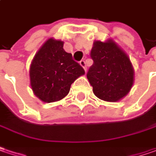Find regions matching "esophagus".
Wrapping results in <instances>:
<instances>
[{
  "label": "esophagus",
  "instance_id": "obj_1",
  "mask_svg": "<svg viewBox=\"0 0 156 156\" xmlns=\"http://www.w3.org/2000/svg\"><path fill=\"white\" fill-rule=\"evenodd\" d=\"M79 65H81V66L84 68V70H85V71H86V65H85V62L84 61V60H81V61L79 62Z\"/></svg>",
  "mask_w": 156,
  "mask_h": 156
}]
</instances>
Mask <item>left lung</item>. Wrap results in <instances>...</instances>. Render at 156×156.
<instances>
[{"mask_svg": "<svg viewBox=\"0 0 156 156\" xmlns=\"http://www.w3.org/2000/svg\"><path fill=\"white\" fill-rule=\"evenodd\" d=\"M93 60L87 79L96 97L117 102L126 97L134 82V70L130 58L112 39L94 41L91 51Z\"/></svg>", "mask_w": 156, "mask_h": 156, "instance_id": "8db88e82", "label": "left lung"}]
</instances>
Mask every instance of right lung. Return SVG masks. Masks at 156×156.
I'll use <instances>...</instances> for the list:
<instances>
[{
    "instance_id": "obj_1",
    "label": "right lung",
    "mask_w": 156,
    "mask_h": 156,
    "mask_svg": "<svg viewBox=\"0 0 156 156\" xmlns=\"http://www.w3.org/2000/svg\"><path fill=\"white\" fill-rule=\"evenodd\" d=\"M84 74L82 66L64 50V42L49 38L31 62V89L45 103L59 101L69 93L71 84Z\"/></svg>"
}]
</instances>
